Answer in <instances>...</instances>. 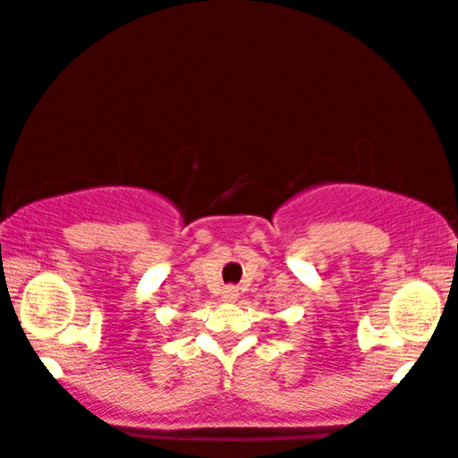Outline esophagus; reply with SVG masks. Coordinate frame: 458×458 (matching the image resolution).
<instances>
[{
  "label": "esophagus",
  "instance_id": "1",
  "mask_svg": "<svg viewBox=\"0 0 458 458\" xmlns=\"http://www.w3.org/2000/svg\"><path fill=\"white\" fill-rule=\"evenodd\" d=\"M240 298V292H238V289H235V287H227V289H225V292H223V302H235V300H238Z\"/></svg>",
  "mask_w": 458,
  "mask_h": 458
}]
</instances>
